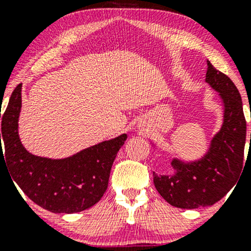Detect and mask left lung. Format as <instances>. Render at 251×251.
<instances>
[{
    "label": "left lung",
    "instance_id": "obj_1",
    "mask_svg": "<svg viewBox=\"0 0 251 251\" xmlns=\"http://www.w3.org/2000/svg\"><path fill=\"white\" fill-rule=\"evenodd\" d=\"M205 82L217 92L223 105L220 131L212 137L208 151L200 159L184 162L174 158V175L153 172L157 191L176 208L214 205L237 183L243 169L247 123L240 92L230 77L216 70L210 61Z\"/></svg>",
    "mask_w": 251,
    "mask_h": 251
}]
</instances>
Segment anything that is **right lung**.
<instances>
[{"label": "right lung", "instance_id": "obj_1", "mask_svg": "<svg viewBox=\"0 0 251 251\" xmlns=\"http://www.w3.org/2000/svg\"><path fill=\"white\" fill-rule=\"evenodd\" d=\"M21 91L20 83L11 93L2 114L0 133V160L3 157L13 183L34 203L55 214H74L93 206L107 189L111 168L127 134L105 140L62 159L31 154L19 137ZM1 139L5 144L4 155Z\"/></svg>", "mask_w": 251, "mask_h": 251}]
</instances>
